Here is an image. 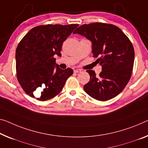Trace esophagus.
<instances>
[{
    "label": "esophagus",
    "mask_w": 148,
    "mask_h": 148,
    "mask_svg": "<svg viewBox=\"0 0 148 148\" xmlns=\"http://www.w3.org/2000/svg\"><path fill=\"white\" fill-rule=\"evenodd\" d=\"M80 72H81V69H74V73H80Z\"/></svg>",
    "instance_id": "1"
}]
</instances>
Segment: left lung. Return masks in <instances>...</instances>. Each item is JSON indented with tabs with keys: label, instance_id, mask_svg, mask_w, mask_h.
Instances as JSON below:
<instances>
[{
	"label": "left lung",
	"instance_id": "8db88e82",
	"mask_svg": "<svg viewBox=\"0 0 148 148\" xmlns=\"http://www.w3.org/2000/svg\"><path fill=\"white\" fill-rule=\"evenodd\" d=\"M92 42L93 57L102 66L99 75L87 70L90 81L84 90L93 99L106 101L120 94L130 79L134 61L132 44L119 27L113 24H83L74 31Z\"/></svg>",
	"mask_w": 148,
	"mask_h": 148
}]
</instances>
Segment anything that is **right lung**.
I'll use <instances>...</instances> for the list:
<instances>
[{"mask_svg":"<svg viewBox=\"0 0 148 148\" xmlns=\"http://www.w3.org/2000/svg\"><path fill=\"white\" fill-rule=\"evenodd\" d=\"M78 26L73 24L36 26L20 41L16 50V76L22 89L29 96L45 101L63 89L73 71L71 68L60 69L54 56H61L63 42Z\"/></svg>","mask_w":148,"mask_h":148,"instance_id":"obj_1","label":"right lung"}]
</instances>
